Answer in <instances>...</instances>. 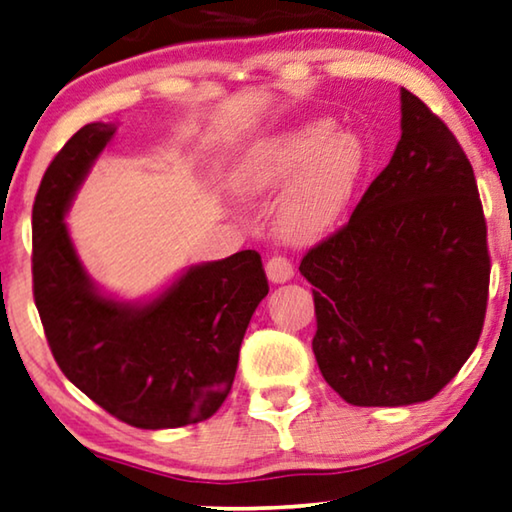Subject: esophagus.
<instances>
[{
	"mask_svg": "<svg viewBox=\"0 0 512 512\" xmlns=\"http://www.w3.org/2000/svg\"><path fill=\"white\" fill-rule=\"evenodd\" d=\"M266 276H269L271 282H276V285H282V282L292 280L294 278V266L289 264L287 257H271L269 262H266Z\"/></svg>",
	"mask_w": 512,
	"mask_h": 512,
	"instance_id": "34e87169",
	"label": "esophagus"
}]
</instances>
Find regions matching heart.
Masks as SVG:
<instances>
[{
  "instance_id": "heart-1",
  "label": "heart",
  "mask_w": 512,
  "mask_h": 512,
  "mask_svg": "<svg viewBox=\"0 0 512 512\" xmlns=\"http://www.w3.org/2000/svg\"><path fill=\"white\" fill-rule=\"evenodd\" d=\"M365 163L361 135L319 119L257 142L239 160L232 183L243 197H264L289 181L276 207V230L282 239L303 243L338 227Z\"/></svg>"
}]
</instances>
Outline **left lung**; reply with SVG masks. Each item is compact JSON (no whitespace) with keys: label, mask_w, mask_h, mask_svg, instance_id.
<instances>
[{"label":"left lung","mask_w":512,"mask_h":512,"mask_svg":"<svg viewBox=\"0 0 512 512\" xmlns=\"http://www.w3.org/2000/svg\"><path fill=\"white\" fill-rule=\"evenodd\" d=\"M402 137L349 223L310 248L312 352L356 407L437 395L483 331L490 255L467 154L421 98L400 91Z\"/></svg>","instance_id":"8db88e82"}]
</instances>
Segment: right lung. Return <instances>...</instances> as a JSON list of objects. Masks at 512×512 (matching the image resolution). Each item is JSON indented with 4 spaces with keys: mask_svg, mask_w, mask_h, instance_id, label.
Masks as SVG:
<instances>
[{
    "mask_svg": "<svg viewBox=\"0 0 512 512\" xmlns=\"http://www.w3.org/2000/svg\"><path fill=\"white\" fill-rule=\"evenodd\" d=\"M117 124L82 126L38 186L34 301L61 372L119 421L167 430L207 421L232 391L239 349L269 294L262 257L241 250L181 271L163 292L119 301L82 264L64 223Z\"/></svg>",
    "mask_w": 512,
    "mask_h": 512,
    "instance_id": "1",
    "label": "right lung"
}]
</instances>
